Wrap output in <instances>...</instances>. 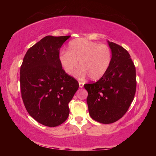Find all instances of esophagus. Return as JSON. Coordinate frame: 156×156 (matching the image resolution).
Returning <instances> with one entry per match:
<instances>
[{"label":"esophagus","instance_id":"obj_1","mask_svg":"<svg viewBox=\"0 0 156 156\" xmlns=\"http://www.w3.org/2000/svg\"><path fill=\"white\" fill-rule=\"evenodd\" d=\"M83 86H84V83H83V82H79V87L83 88Z\"/></svg>","mask_w":156,"mask_h":156}]
</instances>
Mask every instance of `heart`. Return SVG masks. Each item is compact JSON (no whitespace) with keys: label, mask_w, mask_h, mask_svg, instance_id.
<instances>
[{"label":"heart","mask_w":156,"mask_h":156,"mask_svg":"<svg viewBox=\"0 0 156 156\" xmlns=\"http://www.w3.org/2000/svg\"><path fill=\"white\" fill-rule=\"evenodd\" d=\"M112 54L109 46L83 38L69 42L68 51L60 54L59 60L65 73L73 76L78 67L79 78L89 76L92 80H98L105 75L112 62Z\"/></svg>","instance_id":"heart-1"}]
</instances>
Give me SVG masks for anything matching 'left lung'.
<instances>
[{
	"instance_id": "left-lung-1",
	"label": "left lung",
	"mask_w": 156,
	"mask_h": 156,
	"mask_svg": "<svg viewBox=\"0 0 156 156\" xmlns=\"http://www.w3.org/2000/svg\"><path fill=\"white\" fill-rule=\"evenodd\" d=\"M107 43L112 54L109 69L96 83L84 85L89 115L102 124L115 122L125 114L136 89V67L130 55L122 47Z\"/></svg>"
}]
</instances>
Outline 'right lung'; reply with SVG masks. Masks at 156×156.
<instances>
[{
  "instance_id": "1",
  "label": "right lung",
  "mask_w": 156,
  "mask_h": 156,
  "mask_svg": "<svg viewBox=\"0 0 156 156\" xmlns=\"http://www.w3.org/2000/svg\"><path fill=\"white\" fill-rule=\"evenodd\" d=\"M70 36H47L27 50L20 71V91L31 117L44 126L61 125L79 84L63 69L59 50Z\"/></svg>"
}]
</instances>
